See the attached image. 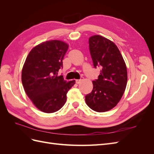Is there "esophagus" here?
I'll list each match as a JSON object with an SVG mask.
<instances>
[{
	"mask_svg": "<svg viewBox=\"0 0 154 154\" xmlns=\"http://www.w3.org/2000/svg\"><path fill=\"white\" fill-rule=\"evenodd\" d=\"M83 78L82 76H81L80 79H78V80H76V83H77V84H78V83H80L83 80Z\"/></svg>",
	"mask_w": 154,
	"mask_h": 154,
	"instance_id": "34e87169",
	"label": "esophagus"
}]
</instances>
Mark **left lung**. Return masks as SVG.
<instances>
[{"instance_id":"obj_1","label":"left lung","mask_w":154,"mask_h":154,"mask_svg":"<svg viewBox=\"0 0 154 154\" xmlns=\"http://www.w3.org/2000/svg\"><path fill=\"white\" fill-rule=\"evenodd\" d=\"M94 68L101 69L98 78L92 81L93 89L85 96L87 105L98 112L108 111L118 104L125 91L127 71L122 54L115 44L100 35L88 39Z\"/></svg>"}]
</instances>
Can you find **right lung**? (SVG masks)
<instances>
[{"mask_svg":"<svg viewBox=\"0 0 154 154\" xmlns=\"http://www.w3.org/2000/svg\"><path fill=\"white\" fill-rule=\"evenodd\" d=\"M68 47L60 40L45 42L32 49L23 66L22 82L26 94L44 112L61 109L67 92L75 83V80L67 82L62 75H58Z\"/></svg>","mask_w":154,"mask_h":154,"instance_id":"1","label":"right lung"}]
</instances>
